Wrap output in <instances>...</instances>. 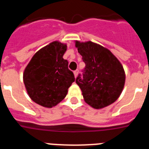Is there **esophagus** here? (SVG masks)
I'll return each mask as SVG.
<instances>
[{
	"label": "esophagus",
	"mask_w": 149,
	"mask_h": 149,
	"mask_svg": "<svg viewBox=\"0 0 149 149\" xmlns=\"http://www.w3.org/2000/svg\"><path fill=\"white\" fill-rule=\"evenodd\" d=\"M78 73H79V71L77 70H77H75V71H74V77H77Z\"/></svg>",
	"instance_id": "34e87169"
}]
</instances>
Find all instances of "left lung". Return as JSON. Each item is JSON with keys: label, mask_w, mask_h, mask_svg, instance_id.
Instances as JSON below:
<instances>
[{"label": "left lung", "mask_w": 149, "mask_h": 149, "mask_svg": "<svg viewBox=\"0 0 149 149\" xmlns=\"http://www.w3.org/2000/svg\"><path fill=\"white\" fill-rule=\"evenodd\" d=\"M75 46L86 64L83 75L79 74L76 78L84 101L95 109L113 104L122 93L125 81L120 62L108 49L90 41H76Z\"/></svg>", "instance_id": "1"}]
</instances>
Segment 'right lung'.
Instances as JSON below:
<instances>
[{"mask_svg":"<svg viewBox=\"0 0 149 149\" xmlns=\"http://www.w3.org/2000/svg\"><path fill=\"white\" fill-rule=\"evenodd\" d=\"M67 46L55 41L37 51L24 72L23 79L30 98L45 107L56 106L64 99L75 81L63 58Z\"/></svg>","mask_w":149,"mask_h":149,"instance_id":"right-lung-1","label":"right lung"}]
</instances>
